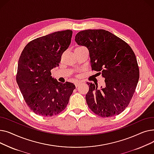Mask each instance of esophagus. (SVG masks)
Here are the masks:
<instances>
[{
	"instance_id": "obj_1",
	"label": "esophagus",
	"mask_w": 154,
	"mask_h": 154,
	"mask_svg": "<svg viewBox=\"0 0 154 154\" xmlns=\"http://www.w3.org/2000/svg\"><path fill=\"white\" fill-rule=\"evenodd\" d=\"M80 84H81V82H76L75 83V85L76 87H77Z\"/></svg>"
}]
</instances>
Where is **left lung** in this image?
Segmentation results:
<instances>
[{
  "instance_id": "left-lung-1",
  "label": "left lung",
  "mask_w": 154,
  "mask_h": 154,
  "mask_svg": "<svg viewBox=\"0 0 154 154\" xmlns=\"http://www.w3.org/2000/svg\"><path fill=\"white\" fill-rule=\"evenodd\" d=\"M75 42L85 46L92 70L105 78L106 86L89 85L85 99L89 109L102 117L122 113L130 103L139 79L135 55L122 39L103 29H88L77 34Z\"/></svg>"
}]
</instances>
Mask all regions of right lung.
Masks as SVG:
<instances>
[{"label":"right lung","mask_w":154,"mask_h":154,"mask_svg":"<svg viewBox=\"0 0 154 154\" xmlns=\"http://www.w3.org/2000/svg\"><path fill=\"white\" fill-rule=\"evenodd\" d=\"M72 31H58L32 40L23 49L16 81L24 100L37 115L51 117L66 109L75 88L73 83L59 82L51 70L59 66L71 42Z\"/></svg>","instance_id":"1"}]
</instances>
